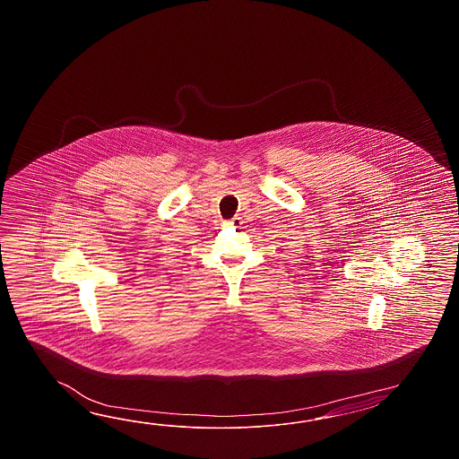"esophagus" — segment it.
<instances>
[{
	"mask_svg": "<svg viewBox=\"0 0 459 459\" xmlns=\"http://www.w3.org/2000/svg\"><path fill=\"white\" fill-rule=\"evenodd\" d=\"M226 225L239 226L243 225V221H241V218H239V216L236 215L233 216V218H231V220L226 223Z\"/></svg>",
	"mask_w": 459,
	"mask_h": 459,
	"instance_id": "34e87169",
	"label": "esophagus"
}]
</instances>
